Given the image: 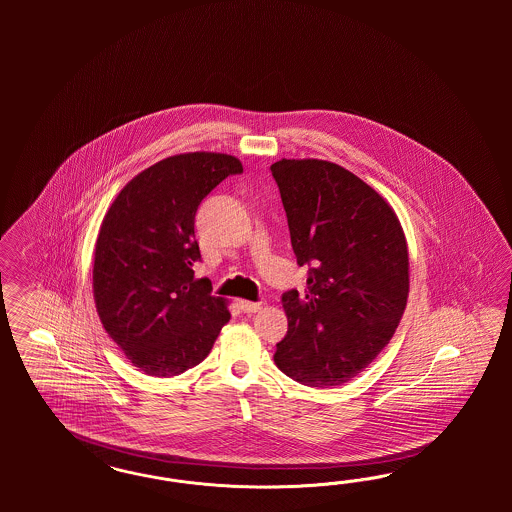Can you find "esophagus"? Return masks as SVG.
Segmentation results:
<instances>
[{
  "label": "esophagus",
  "mask_w": 512,
  "mask_h": 512,
  "mask_svg": "<svg viewBox=\"0 0 512 512\" xmlns=\"http://www.w3.org/2000/svg\"><path fill=\"white\" fill-rule=\"evenodd\" d=\"M240 308L246 313H257L263 308V304L261 302H251V300H240Z\"/></svg>",
  "instance_id": "34e87169"
}]
</instances>
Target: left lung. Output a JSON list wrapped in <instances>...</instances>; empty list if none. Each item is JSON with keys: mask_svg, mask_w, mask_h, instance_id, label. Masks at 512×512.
I'll use <instances>...</instances> for the list:
<instances>
[{"mask_svg": "<svg viewBox=\"0 0 512 512\" xmlns=\"http://www.w3.org/2000/svg\"><path fill=\"white\" fill-rule=\"evenodd\" d=\"M296 263L308 264L304 295L281 296L289 321L274 362L308 387L343 385L394 336L409 296L402 223L373 187L323 159L272 167Z\"/></svg>", "mask_w": 512, "mask_h": 512, "instance_id": "left-lung-1", "label": "left lung"}]
</instances>
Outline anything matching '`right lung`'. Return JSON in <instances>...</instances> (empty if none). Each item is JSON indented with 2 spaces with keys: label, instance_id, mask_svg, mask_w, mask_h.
Returning a JSON list of instances; mask_svg holds the SVG:
<instances>
[{
  "label": "right lung",
  "instance_id": "1",
  "mask_svg": "<svg viewBox=\"0 0 512 512\" xmlns=\"http://www.w3.org/2000/svg\"><path fill=\"white\" fill-rule=\"evenodd\" d=\"M242 171L234 155H171L129 180L103 217L93 249L95 308L146 375L197 366L231 319L227 300L210 295L208 279L195 278V214L221 180Z\"/></svg>",
  "mask_w": 512,
  "mask_h": 512
}]
</instances>
